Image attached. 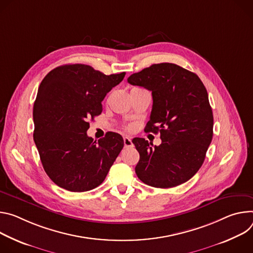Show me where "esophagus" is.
Listing matches in <instances>:
<instances>
[{"label": "esophagus", "instance_id": "1", "mask_svg": "<svg viewBox=\"0 0 253 253\" xmlns=\"http://www.w3.org/2000/svg\"><path fill=\"white\" fill-rule=\"evenodd\" d=\"M124 145H125V148H132L133 147L130 137H128V136L124 137Z\"/></svg>", "mask_w": 253, "mask_h": 253}]
</instances>
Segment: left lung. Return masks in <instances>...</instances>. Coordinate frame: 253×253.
<instances>
[{"label":"left lung","mask_w":253,"mask_h":253,"mask_svg":"<svg viewBox=\"0 0 253 253\" xmlns=\"http://www.w3.org/2000/svg\"><path fill=\"white\" fill-rule=\"evenodd\" d=\"M152 91L153 108L145 131L161 133L153 147L134 137L139 154L137 178L155 188H172L190 180L201 168L213 136V112L203 82L173 63L153 64L127 78Z\"/></svg>","instance_id":"1"}]
</instances>
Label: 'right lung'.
Here are the masks:
<instances>
[{"label": "right lung", "mask_w": 253, "mask_h": 253, "mask_svg": "<svg viewBox=\"0 0 253 253\" xmlns=\"http://www.w3.org/2000/svg\"><path fill=\"white\" fill-rule=\"evenodd\" d=\"M125 75L66 64L42 80L33 107V137L45 172L57 186L85 192L104 181L124 148V138L109 131L93 141L86 133L88 121L101 114V101Z\"/></svg>", "instance_id": "obj_1"}]
</instances>
